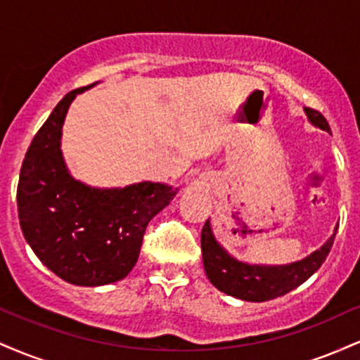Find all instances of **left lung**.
I'll list each match as a JSON object with an SVG mask.
<instances>
[{
    "mask_svg": "<svg viewBox=\"0 0 360 360\" xmlns=\"http://www.w3.org/2000/svg\"><path fill=\"white\" fill-rule=\"evenodd\" d=\"M309 122L321 130L330 131L328 122L320 111L307 108ZM338 229V226H337ZM335 229V233H337ZM335 233L323 243V247L309 254L307 259L298 262L286 264V266H249L245 262H238L223 250V247L214 240L212 225L206 220L201 230V252H203L205 272L212 281L214 288L226 295L235 296L245 301H269L286 292L292 291L311 278L325 262L326 255L333 245Z\"/></svg>",
    "mask_w": 360,
    "mask_h": 360,
    "instance_id": "left-lung-1",
    "label": "left lung"
}]
</instances>
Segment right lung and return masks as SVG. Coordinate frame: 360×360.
<instances>
[{
    "label": "right lung",
    "instance_id": "right-lung-1",
    "mask_svg": "<svg viewBox=\"0 0 360 360\" xmlns=\"http://www.w3.org/2000/svg\"><path fill=\"white\" fill-rule=\"evenodd\" d=\"M72 89L37 131L20 171L16 206L25 240L53 274L76 286L117 283L134 269L148 221L176 196L160 183L96 189L72 179L60 152Z\"/></svg>",
    "mask_w": 360,
    "mask_h": 360
}]
</instances>
